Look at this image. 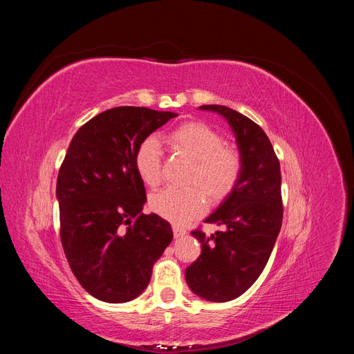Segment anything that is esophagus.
Segmentation results:
<instances>
[{
  "label": "esophagus",
  "instance_id": "34e87169",
  "mask_svg": "<svg viewBox=\"0 0 354 354\" xmlns=\"http://www.w3.org/2000/svg\"><path fill=\"white\" fill-rule=\"evenodd\" d=\"M173 233H174V238L178 239L186 234V229L185 227H180V226H173Z\"/></svg>",
  "mask_w": 354,
  "mask_h": 354
}]
</instances>
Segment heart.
I'll return each mask as SVG.
<instances>
[{"instance_id":"1","label":"heart","mask_w":354,"mask_h":354,"mask_svg":"<svg viewBox=\"0 0 354 354\" xmlns=\"http://www.w3.org/2000/svg\"><path fill=\"white\" fill-rule=\"evenodd\" d=\"M173 151L189 159L192 168L186 177L185 190L165 189L149 199V207L171 223L183 224L202 216L207 209V198L220 202L226 198L241 178L243 160L239 151L224 146L223 136L203 122H186L167 137ZM138 177L149 187L160 183V147L155 137H147L138 145L134 155Z\"/></svg>"}]
</instances>
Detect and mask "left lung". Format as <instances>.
Instances as JSON below:
<instances>
[{"label":"left lung","mask_w":354,"mask_h":354,"mask_svg":"<svg viewBox=\"0 0 354 354\" xmlns=\"http://www.w3.org/2000/svg\"><path fill=\"white\" fill-rule=\"evenodd\" d=\"M199 109L216 112L227 121L236 137L243 169L236 186L205 218L224 230L211 236L192 232L202 251L185 276L198 297L226 303L259 279L273 251L283 217L281 165L269 137L250 118L220 104Z\"/></svg>","instance_id":"8db88e82"}]
</instances>
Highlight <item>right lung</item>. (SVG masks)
Returning a JSON list of instances; mask_svg holds the SVG:
<instances>
[{"mask_svg":"<svg viewBox=\"0 0 354 354\" xmlns=\"http://www.w3.org/2000/svg\"><path fill=\"white\" fill-rule=\"evenodd\" d=\"M174 112L120 106L73 136L59 171L60 239L81 286L104 303H127L149 285L173 241L169 223L143 214L146 190L134 155Z\"/></svg>","mask_w":354,"mask_h":354,"instance_id":"1","label":"right lung"}]
</instances>
